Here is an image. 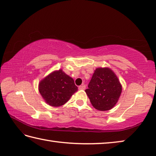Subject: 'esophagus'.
<instances>
[{
  "instance_id": "esophagus-1",
  "label": "esophagus",
  "mask_w": 156,
  "mask_h": 156,
  "mask_svg": "<svg viewBox=\"0 0 156 156\" xmlns=\"http://www.w3.org/2000/svg\"><path fill=\"white\" fill-rule=\"evenodd\" d=\"M78 88L80 90H84L85 88H86V86H85V85H84V84H82V85H80V86H79Z\"/></svg>"
}]
</instances>
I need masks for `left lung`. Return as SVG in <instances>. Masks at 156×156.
I'll return each mask as SVG.
<instances>
[{
	"label": "left lung",
	"mask_w": 156,
	"mask_h": 156,
	"mask_svg": "<svg viewBox=\"0 0 156 156\" xmlns=\"http://www.w3.org/2000/svg\"><path fill=\"white\" fill-rule=\"evenodd\" d=\"M85 90L91 104L99 111L114 108L120 98L122 85L116 75L109 68H98Z\"/></svg>",
	"instance_id": "left-lung-1"
}]
</instances>
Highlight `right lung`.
<instances>
[{
    "label": "right lung",
    "mask_w": 156,
    "mask_h": 156,
    "mask_svg": "<svg viewBox=\"0 0 156 156\" xmlns=\"http://www.w3.org/2000/svg\"><path fill=\"white\" fill-rule=\"evenodd\" d=\"M39 92L48 105L59 107L65 104L78 90L73 78L62 69L54 71L39 83Z\"/></svg>",
    "instance_id": "right-lung-1"
}]
</instances>
